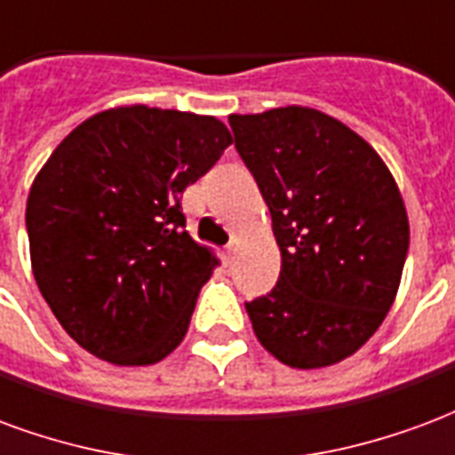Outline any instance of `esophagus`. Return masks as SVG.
Returning <instances> with one entry per match:
<instances>
[{
    "mask_svg": "<svg viewBox=\"0 0 455 455\" xmlns=\"http://www.w3.org/2000/svg\"><path fill=\"white\" fill-rule=\"evenodd\" d=\"M232 254H235V244H228V247H225V261H228V264H230L232 261Z\"/></svg>",
    "mask_w": 455,
    "mask_h": 455,
    "instance_id": "obj_1",
    "label": "esophagus"
}]
</instances>
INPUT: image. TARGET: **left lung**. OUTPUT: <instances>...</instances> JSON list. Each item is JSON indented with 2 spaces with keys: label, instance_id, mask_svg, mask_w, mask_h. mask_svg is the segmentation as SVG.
I'll return each instance as SVG.
<instances>
[{
  "label": "left lung",
  "instance_id": "8db88e82",
  "mask_svg": "<svg viewBox=\"0 0 455 455\" xmlns=\"http://www.w3.org/2000/svg\"><path fill=\"white\" fill-rule=\"evenodd\" d=\"M281 250L271 293L244 303L261 347L291 368L339 363L395 300L410 223L395 179L349 125L307 106L232 114Z\"/></svg>",
  "mask_w": 455,
  "mask_h": 455
}]
</instances>
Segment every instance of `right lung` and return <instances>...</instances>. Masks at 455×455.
I'll return each instance as SVG.
<instances>
[{"label":"right lung","mask_w":455,"mask_h":455,"mask_svg":"<svg viewBox=\"0 0 455 455\" xmlns=\"http://www.w3.org/2000/svg\"><path fill=\"white\" fill-rule=\"evenodd\" d=\"M230 142L215 116L118 106L79 123L33 179V276L96 359L150 366L181 344L218 257L184 230L179 196Z\"/></svg>","instance_id":"1"}]
</instances>
